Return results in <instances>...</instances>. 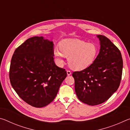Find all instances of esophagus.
<instances>
[{"instance_id":"esophagus-1","label":"esophagus","mask_w":130,"mask_h":130,"mask_svg":"<svg viewBox=\"0 0 130 130\" xmlns=\"http://www.w3.org/2000/svg\"><path fill=\"white\" fill-rule=\"evenodd\" d=\"M67 74H68V76H70V74H72V73H71V72H70V70H67Z\"/></svg>"}]
</instances>
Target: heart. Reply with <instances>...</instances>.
<instances>
[{
    "label": "heart",
    "instance_id": "heart-1",
    "mask_svg": "<svg viewBox=\"0 0 130 130\" xmlns=\"http://www.w3.org/2000/svg\"><path fill=\"white\" fill-rule=\"evenodd\" d=\"M55 48L53 54L59 65H62L64 57H68L70 67L81 70L91 65L98 54V48L94 43H87L77 38L63 39Z\"/></svg>",
    "mask_w": 130,
    "mask_h": 130
}]
</instances>
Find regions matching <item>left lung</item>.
Wrapping results in <instances>:
<instances>
[{"label":"left lung","mask_w":130,"mask_h":130,"mask_svg":"<svg viewBox=\"0 0 130 130\" xmlns=\"http://www.w3.org/2000/svg\"><path fill=\"white\" fill-rule=\"evenodd\" d=\"M100 49L91 65L74 72V88L81 102L96 105L107 101L117 91L122 79L123 59L118 48L107 38L99 35Z\"/></svg>","instance_id":"8db88e82"}]
</instances>
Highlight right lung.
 Returning <instances> with one entry per match:
<instances>
[{"label": "right lung", "mask_w": 130, "mask_h": 130, "mask_svg": "<svg viewBox=\"0 0 130 130\" xmlns=\"http://www.w3.org/2000/svg\"><path fill=\"white\" fill-rule=\"evenodd\" d=\"M53 43L34 37L15 49L9 71L11 84L24 102L41 108L50 104L67 76L54 61Z\"/></svg>", "instance_id": "obj_1"}]
</instances>
